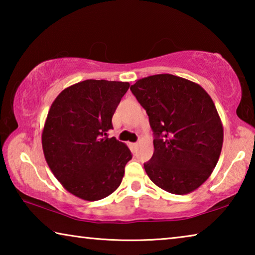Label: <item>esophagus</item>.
I'll use <instances>...</instances> for the list:
<instances>
[{
	"mask_svg": "<svg viewBox=\"0 0 255 255\" xmlns=\"http://www.w3.org/2000/svg\"><path fill=\"white\" fill-rule=\"evenodd\" d=\"M130 147L133 148V149L137 148L138 147V143H130Z\"/></svg>",
	"mask_w": 255,
	"mask_h": 255,
	"instance_id": "esophagus-1",
	"label": "esophagus"
}]
</instances>
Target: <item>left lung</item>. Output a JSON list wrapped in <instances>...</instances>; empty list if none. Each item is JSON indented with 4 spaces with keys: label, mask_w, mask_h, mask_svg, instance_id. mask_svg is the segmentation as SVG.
Segmentation results:
<instances>
[{
    "label": "left lung",
    "mask_w": 255,
    "mask_h": 255,
    "mask_svg": "<svg viewBox=\"0 0 255 255\" xmlns=\"http://www.w3.org/2000/svg\"><path fill=\"white\" fill-rule=\"evenodd\" d=\"M130 90L155 135L154 154L144 164L148 178L173 195L195 191L213 173L223 147L213 99L198 83L172 74L143 77Z\"/></svg>",
    "instance_id": "left-lung-1"
}]
</instances>
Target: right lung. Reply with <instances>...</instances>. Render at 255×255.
I'll return each instance as SVG.
<instances>
[{"label": "right lung", "instance_id": "1", "mask_svg": "<svg viewBox=\"0 0 255 255\" xmlns=\"http://www.w3.org/2000/svg\"><path fill=\"white\" fill-rule=\"evenodd\" d=\"M129 85L85 80L64 89L51 103L41 132L42 150L55 178L80 199H103L122 183L131 153L107 131Z\"/></svg>", "mask_w": 255, "mask_h": 255}]
</instances>
